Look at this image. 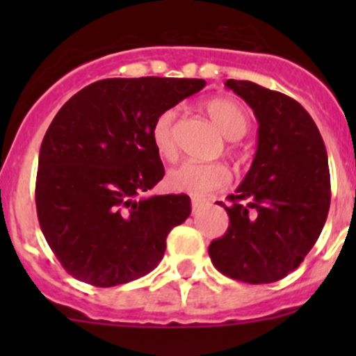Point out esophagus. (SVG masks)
<instances>
[{
  "mask_svg": "<svg viewBox=\"0 0 356 356\" xmlns=\"http://www.w3.org/2000/svg\"><path fill=\"white\" fill-rule=\"evenodd\" d=\"M204 203L200 200H193V215H198L201 210H203Z\"/></svg>",
  "mask_w": 356,
  "mask_h": 356,
  "instance_id": "esophagus-1",
  "label": "esophagus"
}]
</instances>
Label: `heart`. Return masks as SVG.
<instances>
[{"label":"heart","instance_id":"obj_1","mask_svg":"<svg viewBox=\"0 0 356 356\" xmlns=\"http://www.w3.org/2000/svg\"><path fill=\"white\" fill-rule=\"evenodd\" d=\"M208 117L211 118L218 131L231 141L241 139L250 127V118L243 106L225 98H215L204 103ZM177 110L168 108L161 111L153 122L152 141L156 153L163 160L174 161L177 158V143L174 136V124ZM231 172L220 163H196L186 161L181 167L170 170L167 184L172 191L186 193L193 198H207L211 193L224 189L231 184Z\"/></svg>","mask_w":356,"mask_h":356}]
</instances>
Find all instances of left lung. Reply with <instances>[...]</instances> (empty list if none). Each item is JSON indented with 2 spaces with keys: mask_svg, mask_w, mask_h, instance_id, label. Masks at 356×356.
Masks as SVG:
<instances>
[{
  "mask_svg": "<svg viewBox=\"0 0 356 356\" xmlns=\"http://www.w3.org/2000/svg\"><path fill=\"white\" fill-rule=\"evenodd\" d=\"M258 120L253 163L229 196V227L208 246L218 272L268 284L298 268L315 245L331 203L324 139L298 102L250 81L229 79Z\"/></svg>",
  "mask_w": 356,
  "mask_h": 356,
  "instance_id": "obj_1",
  "label": "left lung"
}]
</instances>
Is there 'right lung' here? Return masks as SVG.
Segmentation results:
<instances>
[{"label": "right lung", "instance_id": "obj_1", "mask_svg": "<svg viewBox=\"0 0 356 356\" xmlns=\"http://www.w3.org/2000/svg\"><path fill=\"white\" fill-rule=\"evenodd\" d=\"M204 86L203 79H103L55 115L39 152L35 208L72 277L111 288L160 264L168 232L189 217L191 200L141 198L165 175L152 127L161 111Z\"/></svg>", "mask_w": 356, "mask_h": 356}]
</instances>
